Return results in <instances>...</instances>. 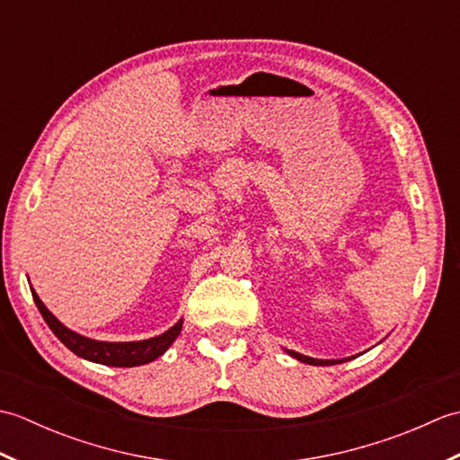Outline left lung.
Segmentation results:
<instances>
[{
  "mask_svg": "<svg viewBox=\"0 0 460 460\" xmlns=\"http://www.w3.org/2000/svg\"><path fill=\"white\" fill-rule=\"evenodd\" d=\"M288 356L296 358L298 361H302V364H310V366H334V364H341V361H348L351 358H344V359H316V358H310V356H302L298 354V351H292V349H287Z\"/></svg>",
  "mask_w": 460,
  "mask_h": 460,
  "instance_id": "8db88e82",
  "label": "left lung"
}]
</instances>
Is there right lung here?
Instances as JSON below:
<instances>
[{
	"mask_svg": "<svg viewBox=\"0 0 460 460\" xmlns=\"http://www.w3.org/2000/svg\"><path fill=\"white\" fill-rule=\"evenodd\" d=\"M31 295L35 305L41 312L43 320L47 326L53 330V334L63 341V344L76 354L79 358H84L94 364L102 366H112V367H134V366H144L150 364L155 358H160L165 349H168L175 338L180 336L183 320H178L175 324L164 332V334L150 338V340H140V341H99L93 338H86L76 334V332L68 330L65 324H61L49 308L43 305L41 298L37 296V292L31 288Z\"/></svg>",
	"mask_w": 460,
	"mask_h": 460,
	"instance_id": "add662e5",
	"label": "right lung"
}]
</instances>
